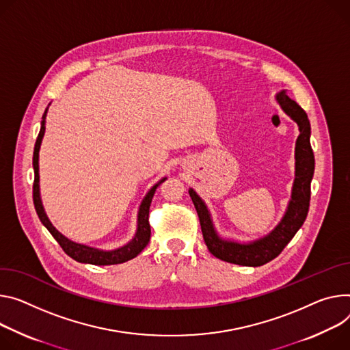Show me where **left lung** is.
<instances>
[{
  "label": "left lung",
  "instance_id": "obj_1",
  "mask_svg": "<svg viewBox=\"0 0 350 350\" xmlns=\"http://www.w3.org/2000/svg\"><path fill=\"white\" fill-rule=\"evenodd\" d=\"M275 99L280 109L297 124L300 131L295 148V181L292 187V197L279 224L268 234L252 241L243 243L232 239H224L217 233L204 200L196 193L194 188L188 189L189 197H191L197 209L201 230L209 252L216 258L230 264L261 267L272 261L295 237L308 213L311 194L310 185L315 166L314 153L310 144V121L306 111L284 92L276 93Z\"/></svg>",
  "mask_w": 350,
  "mask_h": 350
}]
</instances>
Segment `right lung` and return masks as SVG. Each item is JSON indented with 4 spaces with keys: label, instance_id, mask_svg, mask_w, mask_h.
<instances>
[{
    "label": "right lung",
    "instance_id": "right-lung-1",
    "mask_svg": "<svg viewBox=\"0 0 350 350\" xmlns=\"http://www.w3.org/2000/svg\"><path fill=\"white\" fill-rule=\"evenodd\" d=\"M49 109V107H47ZM47 109L42 117V126H40V133L38 135L36 144H35V152H33V170H35V183H33V202L36 212L39 215V219L42 224L47 228V230L51 233V236L57 240V243L61 245V248L66 251V254L71 258H74L78 262L82 264H92V265H114V264H122L125 261H130L135 258L138 254L148 245L149 239H150V226H149V206L153 198V194L156 191V188L161 185L166 177L159 180L153 187H150L146 196L144 197L139 209H138V217H137V230L134 237L121 247L114 248V250H100L96 247H90L86 244H81L77 241L70 240L62 233H59L47 217V213L43 208L42 198H40V184H39V150L40 145L44 137L46 131V116H47Z\"/></svg>",
    "mask_w": 350,
    "mask_h": 350
}]
</instances>
